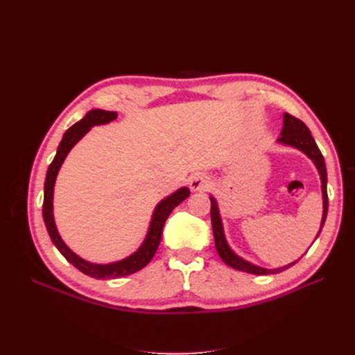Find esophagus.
I'll use <instances>...</instances> for the list:
<instances>
[{
	"instance_id": "1",
	"label": "esophagus",
	"mask_w": 355,
	"mask_h": 355,
	"mask_svg": "<svg viewBox=\"0 0 355 355\" xmlns=\"http://www.w3.org/2000/svg\"><path fill=\"white\" fill-rule=\"evenodd\" d=\"M210 178L206 173H196L189 179V188L192 191H206L210 187Z\"/></svg>"
}]
</instances>
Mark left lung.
Segmentation results:
<instances>
[{"label": "left lung", "mask_w": 355, "mask_h": 355, "mask_svg": "<svg viewBox=\"0 0 355 355\" xmlns=\"http://www.w3.org/2000/svg\"><path fill=\"white\" fill-rule=\"evenodd\" d=\"M278 144L286 145V146H292L299 149L300 153H304L313 163L315 164L320 180H321V192H323V218H321V225H320V231L317 234V237L321 232V228L326 222L327 218V207H329V200H327V171H326V164H324V158L321 155L320 149L314 141V137L311 136L309 128L299 120V118L290 115L287 112L283 114V128H282V136L277 139ZM210 216H211V228H213V237H214V245H216L218 254L220 256V259L227 263L228 266L234 268V270H239L243 272H249L254 275H268V274H278L292 265H295L297 261L280 266V268H263L259 265H254L249 261L243 259L241 256L235 253L228 241L227 237H225L223 232V223L220 218V211L218 201L213 196H210ZM315 237V240H317ZM314 240V241H315Z\"/></svg>", "instance_id": "left-lung-1"}]
</instances>
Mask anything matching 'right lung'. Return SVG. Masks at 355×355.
Masks as SVG:
<instances>
[{"label": "right lung", "mask_w": 355, "mask_h": 355, "mask_svg": "<svg viewBox=\"0 0 355 355\" xmlns=\"http://www.w3.org/2000/svg\"><path fill=\"white\" fill-rule=\"evenodd\" d=\"M116 115L118 114L114 111L92 110L85 114L84 118H81L80 121H77L72 127H69L67 133L63 135L62 141L59 144V148H58V153H56L55 158H53L51 164L49 166L46 182H44L42 218H44L46 228H47V232L50 235L53 244L58 247V250L63 256H65V259L77 268V270H80L85 275H90L93 278H99V280L101 278H118V277L130 275L133 272L141 271L144 266H146L149 262H151V259L158 249V244L161 241V234H163L164 223H166L167 218L170 216V213L173 211V209L176 206H179L182 201L189 197V189L187 187H182L178 191H175L173 194H170L164 200H161L157 204V207L154 209L153 218H151V222H149V228H148L144 243L135 253L124 257V259H121V261L111 262V263H93V262L83 259V257H80L77 253H73L69 249V247L65 244V241L62 240L60 234L56 228L55 216H53V192H55V184H56L58 173H59L63 161H65L71 149L80 142V139H83L90 132L92 127L101 125V124H108L115 120Z\"/></svg>", "instance_id": "1"}]
</instances>
